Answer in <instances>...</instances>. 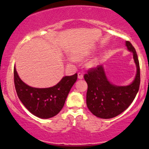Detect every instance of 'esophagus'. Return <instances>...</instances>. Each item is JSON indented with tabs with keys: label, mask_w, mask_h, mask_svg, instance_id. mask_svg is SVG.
Here are the masks:
<instances>
[{
	"label": "esophagus",
	"mask_w": 149,
	"mask_h": 149,
	"mask_svg": "<svg viewBox=\"0 0 149 149\" xmlns=\"http://www.w3.org/2000/svg\"><path fill=\"white\" fill-rule=\"evenodd\" d=\"M78 78L79 79H83V72H78Z\"/></svg>",
	"instance_id": "1"
}]
</instances>
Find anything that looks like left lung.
I'll return each instance as SVG.
<instances>
[{
    "mask_svg": "<svg viewBox=\"0 0 149 149\" xmlns=\"http://www.w3.org/2000/svg\"><path fill=\"white\" fill-rule=\"evenodd\" d=\"M126 46L133 53L136 65V75L132 83L127 86H116L107 80L102 66L99 65L88 71L84 75L88 83L86 95L87 107L97 117L111 118L125 111L132 103L139 89L140 68L137 54L130 41Z\"/></svg>",
    "mask_w": 149,
    "mask_h": 149,
    "instance_id": "left-lung-1",
    "label": "left lung"
}]
</instances>
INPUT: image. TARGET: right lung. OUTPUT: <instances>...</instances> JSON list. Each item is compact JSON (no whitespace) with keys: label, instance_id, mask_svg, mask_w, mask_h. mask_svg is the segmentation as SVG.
<instances>
[{"label":"right lung","instance_id":"add662e5","mask_svg":"<svg viewBox=\"0 0 149 149\" xmlns=\"http://www.w3.org/2000/svg\"><path fill=\"white\" fill-rule=\"evenodd\" d=\"M77 78L78 74L75 73L64 77L51 88H35L25 84L14 67L15 87L19 99L32 114L40 118H49L59 113Z\"/></svg>","mask_w":149,"mask_h":149}]
</instances>
